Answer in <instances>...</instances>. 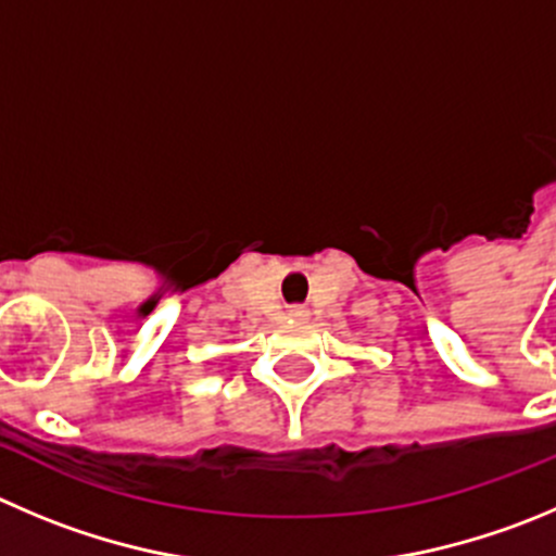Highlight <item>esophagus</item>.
Listing matches in <instances>:
<instances>
[{"mask_svg": "<svg viewBox=\"0 0 556 556\" xmlns=\"http://www.w3.org/2000/svg\"><path fill=\"white\" fill-rule=\"evenodd\" d=\"M289 316H294V319H305V316H308V308H305V305H292V308H289Z\"/></svg>", "mask_w": 556, "mask_h": 556, "instance_id": "1", "label": "esophagus"}]
</instances>
